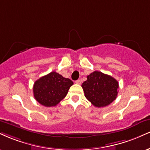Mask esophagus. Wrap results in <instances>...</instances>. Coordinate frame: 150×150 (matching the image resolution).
<instances>
[{"label": "esophagus", "instance_id": "34e87169", "mask_svg": "<svg viewBox=\"0 0 150 150\" xmlns=\"http://www.w3.org/2000/svg\"><path fill=\"white\" fill-rule=\"evenodd\" d=\"M75 83H76V84H81V80H77L75 81Z\"/></svg>", "mask_w": 150, "mask_h": 150}]
</instances>
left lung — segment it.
Segmentation results:
<instances>
[{
	"mask_svg": "<svg viewBox=\"0 0 150 150\" xmlns=\"http://www.w3.org/2000/svg\"><path fill=\"white\" fill-rule=\"evenodd\" d=\"M84 96L95 107H105L114 101L118 93L119 83L114 77L99 71L87 76L82 84Z\"/></svg>",
	"mask_w": 150,
	"mask_h": 150,
	"instance_id": "left-lung-1",
	"label": "left lung"
}]
</instances>
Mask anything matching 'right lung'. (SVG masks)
Masks as SVG:
<instances>
[{"mask_svg":"<svg viewBox=\"0 0 150 150\" xmlns=\"http://www.w3.org/2000/svg\"><path fill=\"white\" fill-rule=\"evenodd\" d=\"M73 81L55 71L36 80L33 84L34 98L45 107L56 106L67 95Z\"/></svg>","mask_w":150,"mask_h":150,"instance_id":"right-lung-1","label":"right lung"}]
</instances>
